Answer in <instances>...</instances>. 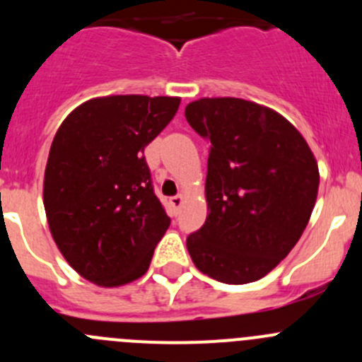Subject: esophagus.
<instances>
[{"instance_id":"1","label":"esophagus","mask_w":362,"mask_h":362,"mask_svg":"<svg viewBox=\"0 0 362 362\" xmlns=\"http://www.w3.org/2000/svg\"><path fill=\"white\" fill-rule=\"evenodd\" d=\"M170 203H171V206H173V208H180L182 203H184V196H182V194L173 196V198H170Z\"/></svg>"}]
</instances>
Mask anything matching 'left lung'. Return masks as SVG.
<instances>
[{
  "mask_svg": "<svg viewBox=\"0 0 362 362\" xmlns=\"http://www.w3.org/2000/svg\"><path fill=\"white\" fill-rule=\"evenodd\" d=\"M185 119L211 144L206 221L187 238L192 262L218 282H255L308 224L319 191L313 152L286 117L254 101L202 98Z\"/></svg>",
  "mask_w": 362,
  "mask_h": 362,
  "instance_id": "1",
  "label": "left lung"
}]
</instances>
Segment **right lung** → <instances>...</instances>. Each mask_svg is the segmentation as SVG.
Here are the masks:
<instances>
[{"label":"right lung","mask_w":362,"mask_h":362,"mask_svg":"<svg viewBox=\"0 0 362 362\" xmlns=\"http://www.w3.org/2000/svg\"><path fill=\"white\" fill-rule=\"evenodd\" d=\"M180 98H94L57 129L43 178L50 233L68 264L100 287L145 275L170 217L152 189L144 151Z\"/></svg>","instance_id":"right-lung-1"}]
</instances>
